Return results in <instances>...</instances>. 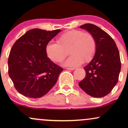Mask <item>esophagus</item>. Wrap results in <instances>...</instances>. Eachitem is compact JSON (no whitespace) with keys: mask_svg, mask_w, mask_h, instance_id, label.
Listing matches in <instances>:
<instances>
[{"mask_svg":"<svg viewBox=\"0 0 128 128\" xmlns=\"http://www.w3.org/2000/svg\"><path fill=\"white\" fill-rule=\"evenodd\" d=\"M66 69H67V70H74L75 68H67Z\"/></svg>","mask_w":128,"mask_h":128,"instance_id":"esophagus-1","label":"esophagus"}]
</instances>
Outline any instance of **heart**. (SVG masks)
<instances>
[{"label":"heart","mask_w":128,"mask_h":128,"mask_svg":"<svg viewBox=\"0 0 128 128\" xmlns=\"http://www.w3.org/2000/svg\"><path fill=\"white\" fill-rule=\"evenodd\" d=\"M58 43L49 42L46 46V54L51 61L61 62L65 58L69 49L70 57L63 63L67 67H74L88 62L94 56L97 44L94 37L91 34L84 33L80 30H72L61 35Z\"/></svg>","instance_id":"obj_1"}]
</instances>
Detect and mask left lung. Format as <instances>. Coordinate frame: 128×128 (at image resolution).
Wrapping results in <instances>:
<instances>
[{
	"label": "left lung",
	"instance_id": "left-lung-1",
	"mask_svg": "<svg viewBox=\"0 0 128 128\" xmlns=\"http://www.w3.org/2000/svg\"><path fill=\"white\" fill-rule=\"evenodd\" d=\"M94 37L97 49L94 56L84 67L86 76L79 86L94 98L105 96L117 84L121 70L120 54L116 42L109 34L94 24L80 26Z\"/></svg>",
	"mask_w": 128,
	"mask_h": 128
}]
</instances>
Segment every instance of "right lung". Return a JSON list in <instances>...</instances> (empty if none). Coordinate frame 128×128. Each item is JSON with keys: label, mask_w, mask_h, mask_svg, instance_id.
Masks as SVG:
<instances>
[{"label": "right lung", "mask_w": 128, "mask_h": 128, "mask_svg": "<svg viewBox=\"0 0 128 128\" xmlns=\"http://www.w3.org/2000/svg\"><path fill=\"white\" fill-rule=\"evenodd\" d=\"M60 31L30 29L12 46L8 61V74L19 93L36 99L55 86L63 69L48 58L45 48Z\"/></svg>", "instance_id": "add662e5"}]
</instances>
